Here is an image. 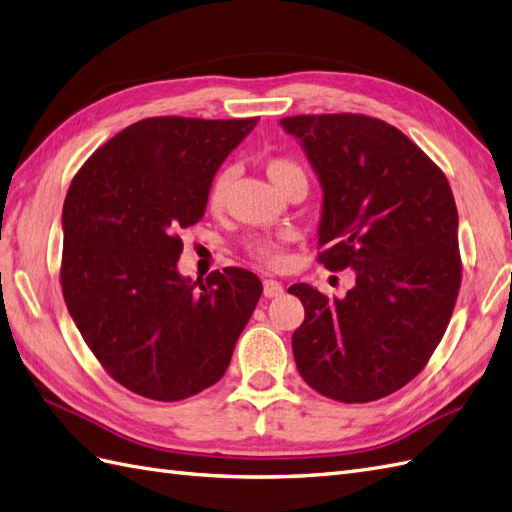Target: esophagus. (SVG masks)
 I'll list each match as a JSON object with an SVG mask.
<instances>
[{
    "label": "esophagus",
    "mask_w": 512,
    "mask_h": 512,
    "mask_svg": "<svg viewBox=\"0 0 512 512\" xmlns=\"http://www.w3.org/2000/svg\"><path fill=\"white\" fill-rule=\"evenodd\" d=\"M283 292L285 290H283V285L279 281H274V279L264 281V296L266 298H281Z\"/></svg>",
    "instance_id": "esophagus-1"
}]
</instances>
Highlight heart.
<instances>
[{
    "mask_svg": "<svg viewBox=\"0 0 512 512\" xmlns=\"http://www.w3.org/2000/svg\"><path fill=\"white\" fill-rule=\"evenodd\" d=\"M264 168H266L268 179L281 192L287 186H290L292 181L305 179V170L300 168L294 160H290V157H281V155L268 157ZM229 183H231V168H222L220 173H216V177L212 179V183H209V188H207V207L209 209H214V212H218V209L222 207V203H225L227 190H229ZM246 248H248V253H251L255 259L264 261V264H268V266H279L281 261H283V244L277 242V240L253 238V240H248Z\"/></svg>",
    "mask_w": 512,
    "mask_h": 512,
    "instance_id": "1",
    "label": "heart"
}]
</instances>
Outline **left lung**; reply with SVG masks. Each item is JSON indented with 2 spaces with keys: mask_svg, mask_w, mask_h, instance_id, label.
<instances>
[{
  "mask_svg": "<svg viewBox=\"0 0 512 512\" xmlns=\"http://www.w3.org/2000/svg\"><path fill=\"white\" fill-rule=\"evenodd\" d=\"M322 186L318 255L355 270L344 298L296 283L305 307L296 368L322 396L385 398L424 370L461 287L458 212L441 168L393 125L363 114L290 116Z\"/></svg>",
  "mask_w": 512,
  "mask_h": 512,
  "instance_id": "1",
  "label": "left lung"
}]
</instances>
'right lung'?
<instances>
[{"mask_svg": "<svg viewBox=\"0 0 512 512\" xmlns=\"http://www.w3.org/2000/svg\"><path fill=\"white\" fill-rule=\"evenodd\" d=\"M259 119L153 116L103 144L62 207V294L106 372L138 396L175 402L218 383L264 292L253 272L181 277L179 233L205 216L207 188Z\"/></svg>", "mask_w": 512, "mask_h": 512, "instance_id": "right-lung-1", "label": "right lung"}]
</instances>
